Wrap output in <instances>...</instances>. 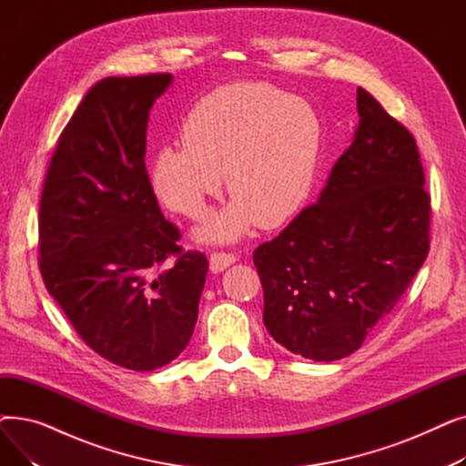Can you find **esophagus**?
Wrapping results in <instances>:
<instances>
[{
  "instance_id": "obj_1",
  "label": "esophagus",
  "mask_w": 466,
  "mask_h": 466,
  "mask_svg": "<svg viewBox=\"0 0 466 466\" xmlns=\"http://www.w3.org/2000/svg\"><path fill=\"white\" fill-rule=\"evenodd\" d=\"M236 260H238V255H234V253L213 251L211 257H209V268H211V272H223Z\"/></svg>"
}]
</instances>
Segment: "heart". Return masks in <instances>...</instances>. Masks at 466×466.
<instances>
[{
    "label": "heart",
    "instance_id": "heart-1",
    "mask_svg": "<svg viewBox=\"0 0 466 466\" xmlns=\"http://www.w3.org/2000/svg\"><path fill=\"white\" fill-rule=\"evenodd\" d=\"M181 143L158 149L151 183L158 198L198 218L227 188L234 202L208 220L206 239H234L255 223L274 228L308 198L321 151V122L309 104L257 81L223 85L181 122Z\"/></svg>",
    "mask_w": 466,
    "mask_h": 466
}]
</instances>
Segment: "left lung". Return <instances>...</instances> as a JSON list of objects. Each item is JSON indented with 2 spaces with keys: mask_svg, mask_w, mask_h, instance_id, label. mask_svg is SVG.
<instances>
[{
  "mask_svg": "<svg viewBox=\"0 0 466 466\" xmlns=\"http://www.w3.org/2000/svg\"><path fill=\"white\" fill-rule=\"evenodd\" d=\"M359 128L321 190L253 262L264 325L289 351L336 360L357 351L429 255L431 196L411 132L357 88Z\"/></svg>",
  "mask_w": 466,
  "mask_h": 466,
  "instance_id": "left-lung-1",
  "label": "left lung"
}]
</instances>
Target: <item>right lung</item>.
I'll return each instance as SVG.
<instances>
[{"label":"right lung","mask_w":466,"mask_h":466,"mask_svg":"<svg viewBox=\"0 0 466 466\" xmlns=\"http://www.w3.org/2000/svg\"><path fill=\"white\" fill-rule=\"evenodd\" d=\"M169 73L96 83L58 137L39 202V272L85 344L147 372L188 344L208 258L179 246L145 167Z\"/></svg>","instance_id":"1"}]
</instances>
